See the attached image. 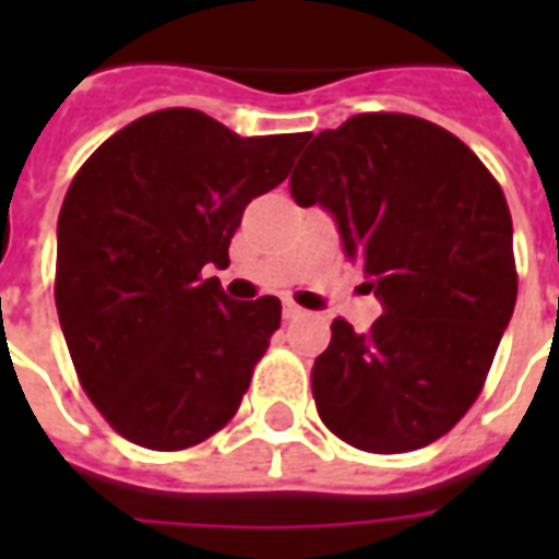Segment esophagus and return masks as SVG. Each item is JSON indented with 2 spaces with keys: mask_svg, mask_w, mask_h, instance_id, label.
Instances as JSON below:
<instances>
[{
  "mask_svg": "<svg viewBox=\"0 0 559 559\" xmlns=\"http://www.w3.org/2000/svg\"><path fill=\"white\" fill-rule=\"evenodd\" d=\"M301 316H305V310H301V307L293 305V301H284V319H287V322H293V319H301Z\"/></svg>",
  "mask_w": 559,
  "mask_h": 559,
  "instance_id": "esophagus-1",
  "label": "esophagus"
}]
</instances>
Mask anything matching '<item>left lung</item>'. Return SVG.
I'll return each instance as SVG.
<instances>
[{
    "instance_id": "1",
    "label": "left lung",
    "mask_w": 559,
    "mask_h": 559,
    "mask_svg": "<svg viewBox=\"0 0 559 559\" xmlns=\"http://www.w3.org/2000/svg\"><path fill=\"white\" fill-rule=\"evenodd\" d=\"M362 263L382 316L345 319L313 366L319 417L366 452L438 441L473 406L516 305L504 193L467 144L403 112H366L313 139L289 179Z\"/></svg>"
}]
</instances>
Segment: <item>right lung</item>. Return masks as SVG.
Instances as JSON below:
<instances>
[{
  "instance_id": "obj_1",
  "label": "right lung",
  "mask_w": 559,
  "mask_h": 559,
  "mask_svg": "<svg viewBox=\"0 0 559 559\" xmlns=\"http://www.w3.org/2000/svg\"><path fill=\"white\" fill-rule=\"evenodd\" d=\"M310 133L243 135L159 109L92 153L57 219L55 301L83 391L127 441L186 450L231 420L281 301H231L211 266Z\"/></svg>"
}]
</instances>
